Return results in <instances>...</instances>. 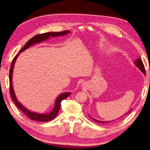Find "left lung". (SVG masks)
I'll return each instance as SVG.
<instances>
[{
	"label": "left lung",
	"instance_id": "obj_1",
	"mask_svg": "<svg viewBox=\"0 0 150 150\" xmlns=\"http://www.w3.org/2000/svg\"><path fill=\"white\" fill-rule=\"evenodd\" d=\"M133 63H134V65H135V66H137V67H138V68H139V69L140 70V71H141L143 73L144 75H146L144 66L142 62L141 59H140V57H139V58H137V59L135 61H134ZM131 110H132V109H131L129 111V112H127V113L125 114L124 116L126 115V114H127L129 113V112H131ZM88 116L90 117L91 118H92V119L93 120V121H95V122H98V123H101V124H105V123H109V122H110V121H106V122H105V121H104V122H103V121H100V120H96V119H95V118H93L92 117L90 116V114H88ZM122 116H121V117H122ZM112 121H114V120H112Z\"/></svg>",
	"mask_w": 150,
	"mask_h": 150
}]
</instances>
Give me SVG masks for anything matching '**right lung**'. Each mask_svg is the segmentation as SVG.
Listing matches in <instances>:
<instances>
[{
	"label": "right lung",
	"mask_w": 150,
	"mask_h": 150,
	"mask_svg": "<svg viewBox=\"0 0 150 150\" xmlns=\"http://www.w3.org/2000/svg\"><path fill=\"white\" fill-rule=\"evenodd\" d=\"M69 32H71L69 30H65V31L58 32H46V33H44V34L36 35V36L32 38L31 39L29 40L28 42H26L25 45L21 49L19 54L17 56H16V57L13 58L12 63H11V68L10 70V75H9V79H10V92L11 99H12V100L13 101L14 103L16 104V106L18 107L26 116H28L29 118H30L32 120H34V121L45 122L51 121V120H53L55 117L57 116L58 112H59L61 101H62L63 99L67 98L69 95H71V92H64L58 96L57 98H56L54 107L51 110V112L42 114V113H38L36 112H33V111L28 110V108L25 107L18 100H17L16 93H15V92H14L13 83H12V75H13V68H14V64L16 63L17 58L19 56V54L21 52H22L24 51H25L26 49H28L32 45L45 42V41L49 40L51 37L54 38V37H58V36H65V35L69 34Z\"/></svg>",
	"instance_id": "obj_1"
}]
</instances>
